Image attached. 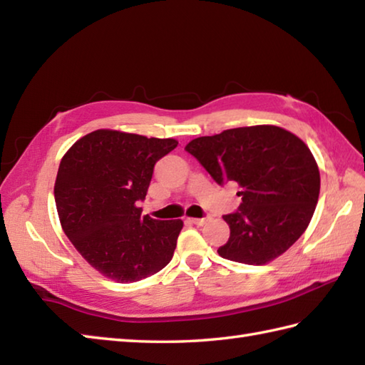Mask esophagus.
Returning a JSON list of instances; mask_svg holds the SVG:
<instances>
[{"mask_svg":"<svg viewBox=\"0 0 365 365\" xmlns=\"http://www.w3.org/2000/svg\"><path fill=\"white\" fill-rule=\"evenodd\" d=\"M190 221L192 225H197V226H204L207 221H209V218H190Z\"/></svg>","mask_w":365,"mask_h":365,"instance_id":"34e87169","label":"esophagus"}]
</instances>
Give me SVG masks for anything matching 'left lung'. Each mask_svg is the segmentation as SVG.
<instances>
[{
	"instance_id": "left-lung-1",
	"label": "left lung",
	"mask_w": 365,
	"mask_h": 365,
	"mask_svg": "<svg viewBox=\"0 0 365 365\" xmlns=\"http://www.w3.org/2000/svg\"><path fill=\"white\" fill-rule=\"evenodd\" d=\"M218 185L240 187L239 212L225 215L221 258L262 266L301 237L319 196V169L302 139L280 126L232 128L185 147Z\"/></svg>"
}]
</instances>
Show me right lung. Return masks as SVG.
<instances>
[{"mask_svg":"<svg viewBox=\"0 0 365 365\" xmlns=\"http://www.w3.org/2000/svg\"><path fill=\"white\" fill-rule=\"evenodd\" d=\"M175 139L96 130L61 158L55 204L71 244L99 274L118 283L147 278L173 259L182 220L142 217L155 164Z\"/></svg>","mask_w":365,"mask_h":365,"instance_id":"obj_1","label":"right lung"}]
</instances>
